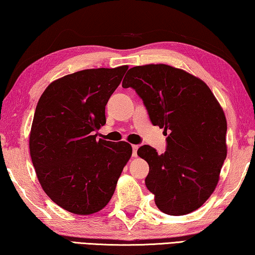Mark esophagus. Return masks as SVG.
Wrapping results in <instances>:
<instances>
[{
	"label": "esophagus",
	"instance_id": "34e87169",
	"mask_svg": "<svg viewBox=\"0 0 255 255\" xmlns=\"http://www.w3.org/2000/svg\"><path fill=\"white\" fill-rule=\"evenodd\" d=\"M137 148H139V145H136V144H133L132 145V156L133 157H136L137 156V153H136Z\"/></svg>",
	"mask_w": 255,
	"mask_h": 255
}]
</instances>
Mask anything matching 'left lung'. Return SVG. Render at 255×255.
Masks as SVG:
<instances>
[{
	"mask_svg": "<svg viewBox=\"0 0 255 255\" xmlns=\"http://www.w3.org/2000/svg\"><path fill=\"white\" fill-rule=\"evenodd\" d=\"M122 87L135 90L151 123L168 135L164 153L147 144L137 149L149 165L144 182L158 209L170 216L197 210L215 191L227 155L226 118L214 94L166 64L134 66Z\"/></svg>",
	"mask_w": 255,
	"mask_h": 255,
	"instance_id": "left-lung-1",
	"label": "left lung"
}]
</instances>
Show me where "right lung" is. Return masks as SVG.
Here are the masks:
<instances>
[{
	"mask_svg": "<svg viewBox=\"0 0 255 255\" xmlns=\"http://www.w3.org/2000/svg\"><path fill=\"white\" fill-rule=\"evenodd\" d=\"M128 65L89 69L52 82L39 98L29 139L32 165L45 193L77 215L102 210L132 155L124 141L99 139L105 106Z\"/></svg>",
	"mask_w": 255,
	"mask_h": 255,
	"instance_id": "1",
	"label": "right lung"
}]
</instances>
